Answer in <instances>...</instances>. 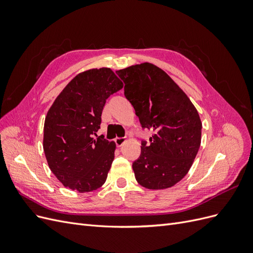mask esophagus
Listing matches in <instances>:
<instances>
[{
	"label": "esophagus",
	"mask_w": 253,
	"mask_h": 253,
	"mask_svg": "<svg viewBox=\"0 0 253 253\" xmlns=\"http://www.w3.org/2000/svg\"><path fill=\"white\" fill-rule=\"evenodd\" d=\"M127 139H126V137H117L116 139H115V142H116V144H117V147H121L122 144H124L126 141Z\"/></svg>",
	"instance_id": "obj_1"
}]
</instances>
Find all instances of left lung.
<instances>
[{
	"instance_id": "obj_1",
	"label": "left lung",
	"mask_w": 253,
	"mask_h": 253,
	"mask_svg": "<svg viewBox=\"0 0 253 253\" xmlns=\"http://www.w3.org/2000/svg\"><path fill=\"white\" fill-rule=\"evenodd\" d=\"M116 73L142 127L155 132L133 163L135 178L150 190L171 188L187 175L200 150V115L185 91L158 66L144 62Z\"/></svg>"
}]
</instances>
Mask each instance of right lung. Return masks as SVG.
<instances>
[{
	"label": "right lung",
	"instance_id": "add662e5",
	"mask_svg": "<svg viewBox=\"0 0 253 253\" xmlns=\"http://www.w3.org/2000/svg\"><path fill=\"white\" fill-rule=\"evenodd\" d=\"M122 87L111 68H91L76 76L50 106L43 150L50 171L64 187L85 193L105 182L116 143L97 132L106 99Z\"/></svg>",
	"mask_w": 253,
	"mask_h": 253
}]
</instances>
